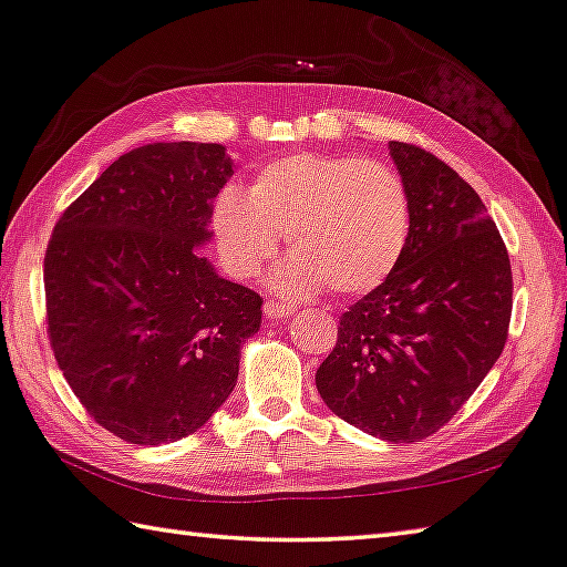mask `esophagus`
I'll list each match as a JSON object with an SVG mask.
<instances>
[{"label": "esophagus", "mask_w": 567, "mask_h": 567, "mask_svg": "<svg viewBox=\"0 0 567 567\" xmlns=\"http://www.w3.org/2000/svg\"><path fill=\"white\" fill-rule=\"evenodd\" d=\"M295 310H297L295 305H287V302H280V300H267L265 302L267 320H285V318H290V315H295Z\"/></svg>", "instance_id": "1"}]
</instances>
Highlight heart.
Instances as JSON below:
<instances>
[{
	"label": "heart",
	"mask_w": 567,
	"mask_h": 567,
	"mask_svg": "<svg viewBox=\"0 0 567 567\" xmlns=\"http://www.w3.org/2000/svg\"><path fill=\"white\" fill-rule=\"evenodd\" d=\"M410 192L378 159L297 152L265 165L247 192L217 195L213 229L229 275L249 280L287 239L292 257L277 267L272 290L305 295L330 285L338 295H368L405 255Z\"/></svg>",
	"instance_id": "heart-1"
}]
</instances>
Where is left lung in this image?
<instances>
[{
  "mask_svg": "<svg viewBox=\"0 0 567 567\" xmlns=\"http://www.w3.org/2000/svg\"><path fill=\"white\" fill-rule=\"evenodd\" d=\"M410 192V239L378 290L340 318L315 382L334 415L388 443L437 433L507 340L513 272L477 192L430 152L390 142Z\"/></svg>",
  "mask_w": 567,
  "mask_h": 567,
  "instance_id": "obj_1",
  "label": "left lung"
}]
</instances>
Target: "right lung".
<instances>
[{"mask_svg": "<svg viewBox=\"0 0 567 567\" xmlns=\"http://www.w3.org/2000/svg\"><path fill=\"white\" fill-rule=\"evenodd\" d=\"M235 162L215 142L122 155L66 207L44 257L50 342L84 410L122 440L197 433L237 385L262 300L197 252Z\"/></svg>", "mask_w": 567, "mask_h": 567, "instance_id": "add662e5", "label": "right lung"}]
</instances>
